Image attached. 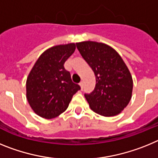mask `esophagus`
Listing matches in <instances>:
<instances>
[{
	"label": "esophagus",
	"instance_id": "esophagus-1",
	"mask_svg": "<svg viewBox=\"0 0 158 158\" xmlns=\"http://www.w3.org/2000/svg\"><path fill=\"white\" fill-rule=\"evenodd\" d=\"M79 85H80V86H81V89H83V88H84V81H81Z\"/></svg>",
	"mask_w": 158,
	"mask_h": 158
}]
</instances>
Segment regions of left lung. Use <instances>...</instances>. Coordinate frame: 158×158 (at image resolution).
<instances>
[{
  "mask_svg": "<svg viewBox=\"0 0 158 158\" xmlns=\"http://www.w3.org/2000/svg\"><path fill=\"white\" fill-rule=\"evenodd\" d=\"M76 46L96 77L94 90L85 94L91 109L103 116L119 114L129 104L133 89L131 73L123 60L104 43L86 41Z\"/></svg>",
  "mask_w": 158,
  "mask_h": 158,
  "instance_id": "left-lung-1",
  "label": "left lung"
}]
</instances>
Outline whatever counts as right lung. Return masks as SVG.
Returning a JSON list of instances; mask_svg holds the SVG:
<instances>
[{"label": "right lung", "instance_id": "obj_1", "mask_svg": "<svg viewBox=\"0 0 158 158\" xmlns=\"http://www.w3.org/2000/svg\"><path fill=\"white\" fill-rule=\"evenodd\" d=\"M75 49L74 43L51 47L40 55L31 70L26 83L27 99L38 115L45 118L58 116L81 89L64 67Z\"/></svg>", "mask_w": 158, "mask_h": 158}]
</instances>
